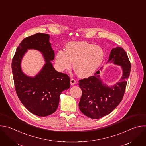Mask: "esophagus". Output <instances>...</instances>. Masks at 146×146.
<instances>
[{"instance_id": "esophagus-1", "label": "esophagus", "mask_w": 146, "mask_h": 146, "mask_svg": "<svg viewBox=\"0 0 146 146\" xmlns=\"http://www.w3.org/2000/svg\"><path fill=\"white\" fill-rule=\"evenodd\" d=\"M76 82H77L76 81L74 78H71V80H70V84L72 85H74V84H76Z\"/></svg>"}]
</instances>
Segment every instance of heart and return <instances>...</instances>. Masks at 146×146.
Instances as JSON below:
<instances>
[{
	"instance_id": "b5f03b06",
	"label": "heart",
	"mask_w": 146,
	"mask_h": 146,
	"mask_svg": "<svg viewBox=\"0 0 146 146\" xmlns=\"http://www.w3.org/2000/svg\"><path fill=\"white\" fill-rule=\"evenodd\" d=\"M104 57L103 48L84 41L68 43L65 51L60 50L56 57V64L61 71L69 70L73 62V68L80 77L92 75L102 64Z\"/></svg>"
}]
</instances>
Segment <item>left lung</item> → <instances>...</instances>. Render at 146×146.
<instances>
[{"instance_id":"8db88e82","label":"left lung","mask_w":146,"mask_h":146,"mask_svg":"<svg viewBox=\"0 0 146 146\" xmlns=\"http://www.w3.org/2000/svg\"><path fill=\"white\" fill-rule=\"evenodd\" d=\"M107 62L121 66L123 70L121 77L114 85L104 84L99 70L94 76L79 81L82 90L79 108L84 115L91 119H100L112 112L121 102L125 90L131 68L127 54L121 47L113 48Z\"/></svg>"}]
</instances>
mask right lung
<instances>
[{
	"instance_id": "add662e5",
	"label": "right lung",
	"mask_w": 146,
	"mask_h": 146,
	"mask_svg": "<svg viewBox=\"0 0 146 146\" xmlns=\"http://www.w3.org/2000/svg\"><path fill=\"white\" fill-rule=\"evenodd\" d=\"M47 34L37 33L22 40L17 47L12 61V72L17 94L26 108L38 116H47L58 108L62 92L70 88L69 77L54 68L51 61L54 52ZM28 49H35L43 54L45 64L34 77L23 73L20 64Z\"/></svg>"
}]
</instances>
